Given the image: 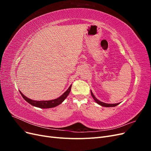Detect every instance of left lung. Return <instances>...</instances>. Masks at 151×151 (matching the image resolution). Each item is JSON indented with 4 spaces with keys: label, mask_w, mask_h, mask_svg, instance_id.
Here are the masks:
<instances>
[{
    "label": "left lung",
    "mask_w": 151,
    "mask_h": 151,
    "mask_svg": "<svg viewBox=\"0 0 151 151\" xmlns=\"http://www.w3.org/2000/svg\"><path fill=\"white\" fill-rule=\"evenodd\" d=\"M91 96H92V97L93 98V99H94V101H95L98 104L101 105V106H104V107H113V106H117L118 104H120V103H116V104H107V103H103V102H101V101H99V100L94 96L93 93H92V91H91Z\"/></svg>",
    "instance_id": "1"
}]
</instances>
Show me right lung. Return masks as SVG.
<instances>
[{"mask_svg": "<svg viewBox=\"0 0 151 151\" xmlns=\"http://www.w3.org/2000/svg\"><path fill=\"white\" fill-rule=\"evenodd\" d=\"M71 87H72V85L70 86L68 89L61 96L55 99L49 100V101H34V100H32L25 96L22 94L21 91H19V93L21 94L22 97L27 102L29 103L30 104L33 105V106L38 107V108H53L58 106V105L61 104L63 101H64V99L67 97V96L69 94L70 92Z\"/></svg>", "mask_w": 151, "mask_h": 151, "instance_id": "right-lung-1", "label": "right lung"}]
</instances>
